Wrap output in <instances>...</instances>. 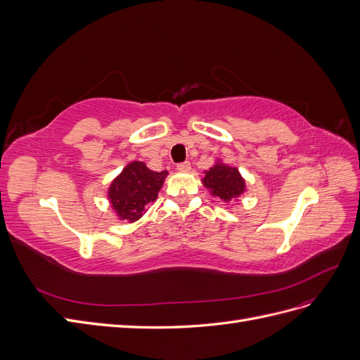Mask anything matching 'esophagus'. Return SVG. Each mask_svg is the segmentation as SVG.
Wrapping results in <instances>:
<instances>
[{
    "label": "esophagus",
    "instance_id": "obj_1",
    "mask_svg": "<svg viewBox=\"0 0 360 360\" xmlns=\"http://www.w3.org/2000/svg\"><path fill=\"white\" fill-rule=\"evenodd\" d=\"M177 169H179L180 172H189V171H191V163H189V162L179 163V165H177Z\"/></svg>",
    "mask_w": 360,
    "mask_h": 360
}]
</instances>
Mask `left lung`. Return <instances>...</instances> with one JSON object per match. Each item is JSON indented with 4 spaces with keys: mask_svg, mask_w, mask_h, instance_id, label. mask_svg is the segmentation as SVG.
I'll use <instances>...</instances> for the list:
<instances>
[{
    "mask_svg": "<svg viewBox=\"0 0 360 360\" xmlns=\"http://www.w3.org/2000/svg\"><path fill=\"white\" fill-rule=\"evenodd\" d=\"M201 181L212 197L224 202L236 201L246 192V180L238 168L226 165L221 159H217L212 168L204 171Z\"/></svg>",
    "mask_w": 360,
    "mask_h": 360,
    "instance_id": "left-lung-1",
    "label": "left lung"
}]
</instances>
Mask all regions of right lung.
Here are the masks:
<instances>
[{
    "instance_id": "1",
    "label": "right lung",
    "mask_w": 360,
    "mask_h": 360,
    "mask_svg": "<svg viewBox=\"0 0 360 360\" xmlns=\"http://www.w3.org/2000/svg\"><path fill=\"white\" fill-rule=\"evenodd\" d=\"M167 176V169L156 172L144 162H129L108 188V201L118 219L129 224L139 221L147 212V204L158 200Z\"/></svg>"
}]
</instances>
